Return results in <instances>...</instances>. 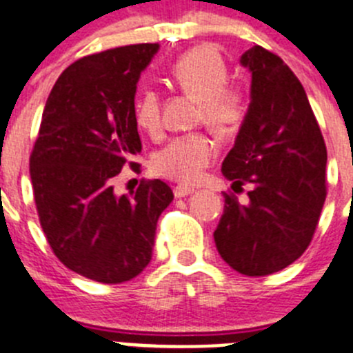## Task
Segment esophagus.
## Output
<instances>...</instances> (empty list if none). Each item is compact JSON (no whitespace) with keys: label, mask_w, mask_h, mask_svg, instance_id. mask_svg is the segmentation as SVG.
Listing matches in <instances>:
<instances>
[{"label":"esophagus","mask_w":353,"mask_h":353,"mask_svg":"<svg viewBox=\"0 0 353 353\" xmlns=\"http://www.w3.org/2000/svg\"><path fill=\"white\" fill-rule=\"evenodd\" d=\"M193 192H195V188H193V186H186V184H177V186H174V195H176L177 199L190 195V193Z\"/></svg>","instance_id":"esophagus-1"}]
</instances>
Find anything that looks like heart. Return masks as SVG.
Masks as SVG:
<instances>
[{
	"instance_id": "heart-1",
	"label": "heart",
	"mask_w": 353,
	"mask_h": 353,
	"mask_svg": "<svg viewBox=\"0 0 353 353\" xmlns=\"http://www.w3.org/2000/svg\"><path fill=\"white\" fill-rule=\"evenodd\" d=\"M170 79L181 90L199 98L196 116L221 135H232L246 119V97L239 88L228 85V68L214 49L199 46L184 52L170 66ZM135 121L158 137L163 128L161 98L153 88H145L135 100ZM218 154V142L208 132L184 133L172 139L154 154L153 169L169 179L195 183L204 176Z\"/></svg>"
}]
</instances>
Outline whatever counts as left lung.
Masks as SVG:
<instances>
[{
	"label": "left lung",
	"instance_id": "obj_1",
	"mask_svg": "<svg viewBox=\"0 0 353 353\" xmlns=\"http://www.w3.org/2000/svg\"><path fill=\"white\" fill-rule=\"evenodd\" d=\"M252 72V101L221 172L248 202L223 193L214 230L221 259L246 276H268L310 246L325 202L327 149L306 91L283 59L260 46L241 56Z\"/></svg>",
	"mask_w": 353,
	"mask_h": 353
}]
</instances>
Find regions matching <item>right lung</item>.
Masks as SVG:
<instances>
[{
    "mask_svg": "<svg viewBox=\"0 0 353 353\" xmlns=\"http://www.w3.org/2000/svg\"><path fill=\"white\" fill-rule=\"evenodd\" d=\"M158 43L91 54L59 75L30 157L34 204L47 241L70 271L123 283L151 262L157 223L174 193L160 179L117 196L112 179L142 151L135 91Z\"/></svg>",
    "mask_w": 353,
    "mask_h": 353,
    "instance_id": "1",
    "label": "right lung"
}]
</instances>
